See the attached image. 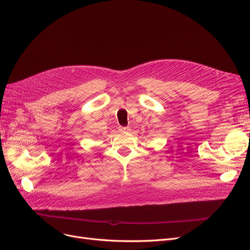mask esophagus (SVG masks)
Wrapping results in <instances>:
<instances>
[{"instance_id": "34e87169", "label": "esophagus", "mask_w": 250, "mask_h": 250, "mask_svg": "<svg viewBox=\"0 0 250 250\" xmlns=\"http://www.w3.org/2000/svg\"><path fill=\"white\" fill-rule=\"evenodd\" d=\"M120 130L121 132H127V130H129V127L128 126H120Z\"/></svg>"}]
</instances>
